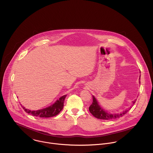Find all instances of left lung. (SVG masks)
Wrapping results in <instances>:
<instances>
[{
  "instance_id": "1",
  "label": "left lung",
  "mask_w": 153,
  "mask_h": 153,
  "mask_svg": "<svg viewBox=\"0 0 153 153\" xmlns=\"http://www.w3.org/2000/svg\"><path fill=\"white\" fill-rule=\"evenodd\" d=\"M140 83V82H139ZM136 100L133 101V104L135 103ZM131 108H129L128 110H129ZM90 112L95 117L99 119H103V120H112V119H116L117 118H119L123 116H124L129 110H126L123 111L122 113L120 114H110L108 113L106 111H105L103 109L98 105V102L96 100V98L93 96V103L89 107Z\"/></svg>"
}]
</instances>
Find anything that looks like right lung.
Instances as JSON below:
<instances>
[{"label":"right lung","instance_id":"1","mask_svg":"<svg viewBox=\"0 0 153 153\" xmlns=\"http://www.w3.org/2000/svg\"><path fill=\"white\" fill-rule=\"evenodd\" d=\"M67 95H64L60 97L59 100H57L53 105L45 108L44 109H42L40 110L37 111H31L23 107L24 111L31 114L32 116L39 117H51L57 115L63 109V103L65 97Z\"/></svg>","mask_w":153,"mask_h":153}]
</instances>
